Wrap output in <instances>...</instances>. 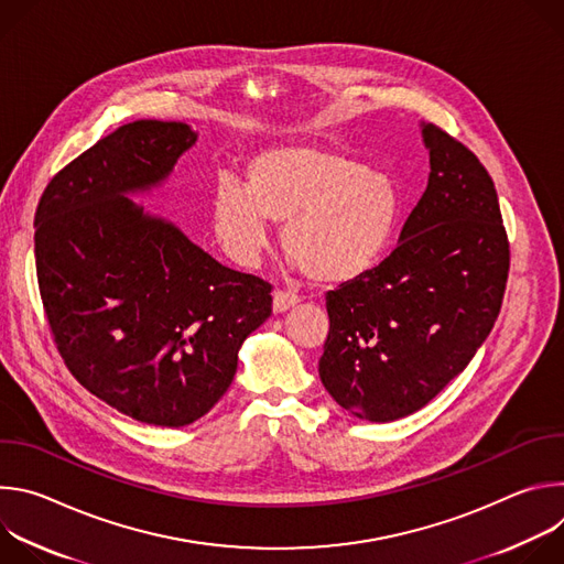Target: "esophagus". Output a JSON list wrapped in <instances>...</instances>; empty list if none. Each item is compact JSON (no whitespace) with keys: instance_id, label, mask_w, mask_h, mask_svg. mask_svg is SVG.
Segmentation results:
<instances>
[{"instance_id":"obj_1","label":"esophagus","mask_w":564,"mask_h":564,"mask_svg":"<svg viewBox=\"0 0 564 564\" xmlns=\"http://www.w3.org/2000/svg\"><path fill=\"white\" fill-rule=\"evenodd\" d=\"M299 301H301V299H299L296 294H290V292L276 290V292H274V303H272V307H274V312H276V314H281V312H285V310L294 307Z\"/></svg>"}]
</instances>
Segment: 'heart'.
I'll return each instance as SVG.
<instances>
[{
	"instance_id": "heart-1",
	"label": "heart",
	"mask_w": 564,
	"mask_h": 564,
	"mask_svg": "<svg viewBox=\"0 0 564 564\" xmlns=\"http://www.w3.org/2000/svg\"><path fill=\"white\" fill-rule=\"evenodd\" d=\"M401 214L394 181L359 160L316 144L259 151L246 185L223 178L212 198V223L223 250L252 265L268 246L270 220L283 223L281 246L318 283H346L386 254Z\"/></svg>"
}]
</instances>
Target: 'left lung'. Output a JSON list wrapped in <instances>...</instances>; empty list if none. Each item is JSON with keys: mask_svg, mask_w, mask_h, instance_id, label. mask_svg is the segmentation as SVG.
Wrapping results in <instances>:
<instances>
[{"mask_svg": "<svg viewBox=\"0 0 564 564\" xmlns=\"http://www.w3.org/2000/svg\"><path fill=\"white\" fill-rule=\"evenodd\" d=\"M431 174L399 246L326 294L321 383L366 422L417 413L489 337L502 307L509 243L496 185L477 155L422 122Z\"/></svg>", "mask_w": 564, "mask_h": 564, "instance_id": "left-lung-1", "label": "left lung"}]
</instances>
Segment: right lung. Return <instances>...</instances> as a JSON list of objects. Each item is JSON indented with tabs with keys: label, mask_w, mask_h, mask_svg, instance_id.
I'll return each mask as SVG.
<instances>
[{
	"label": "right lung",
	"mask_w": 564,
	"mask_h": 564,
	"mask_svg": "<svg viewBox=\"0 0 564 564\" xmlns=\"http://www.w3.org/2000/svg\"><path fill=\"white\" fill-rule=\"evenodd\" d=\"M196 140L185 122H129L66 165L35 212L40 294L64 364L111 409L167 429L214 409L272 314L265 281L131 200L163 187Z\"/></svg>",
	"instance_id": "add662e5"
}]
</instances>
